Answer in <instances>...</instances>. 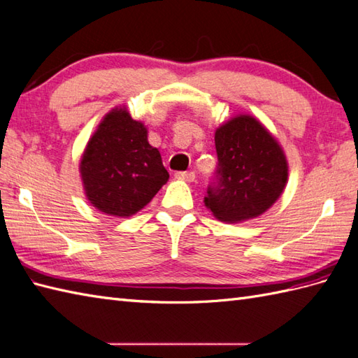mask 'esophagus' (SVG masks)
I'll return each instance as SVG.
<instances>
[{
  "mask_svg": "<svg viewBox=\"0 0 358 358\" xmlns=\"http://www.w3.org/2000/svg\"><path fill=\"white\" fill-rule=\"evenodd\" d=\"M176 178L178 180H185V181H194L195 180V173L194 172H177Z\"/></svg>",
  "mask_w": 358,
  "mask_h": 358,
  "instance_id": "esophagus-1",
  "label": "esophagus"
}]
</instances>
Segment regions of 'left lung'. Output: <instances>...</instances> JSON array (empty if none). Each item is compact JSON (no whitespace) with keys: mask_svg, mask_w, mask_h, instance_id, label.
Masks as SVG:
<instances>
[{"mask_svg":"<svg viewBox=\"0 0 358 358\" xmlns=\"http://www.w3.org/2000/svg\"><path fill=\"white\" fill-rule=\"evenodd\" d=\"M218 166L204 204L226 222L253 220L267 212L284 192L288 163L278 140L248 114L215 131Z\"/></svg>","mask_w":358,"mask_h":358,"instance_id":"1","label":"left lung"}]
</instances>
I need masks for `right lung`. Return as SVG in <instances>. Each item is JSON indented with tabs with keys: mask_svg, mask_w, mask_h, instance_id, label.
Masks as SVG:
<instances>
[{
	"mask_svg": "<svg viewBox=\"0 0 358 358\" xmlns=\"http://www.w3.org/2000/svg\"><path fill=\"white\" fill-rule=\"evenodd\" d=\"M88 201L113 217H131L151 201L169 173L159 149L148 141V129L124 108L108 113L80 160Z\"/></svg>",
	"mask_w": 358,
	"mask_h": 358,
	"instance_id": "1",
	"label": "right lung"
}]
</instances>
